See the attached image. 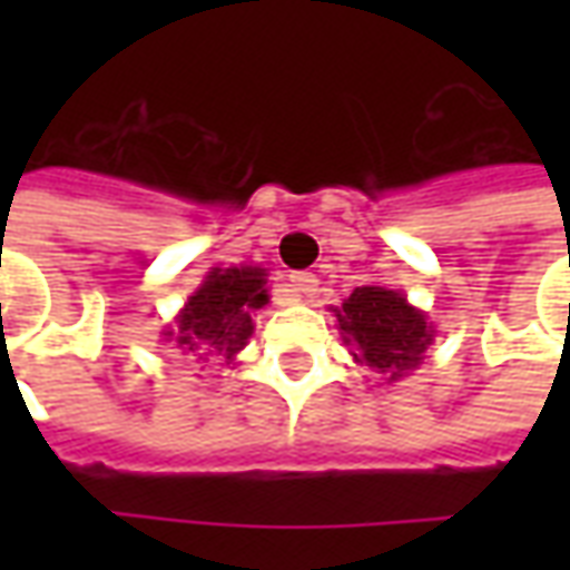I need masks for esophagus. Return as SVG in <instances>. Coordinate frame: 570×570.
<instances>
[{"label":"esophagus","mask_w":570,"mask_h":570,"mask_svg":"<svg viewBox=\"0 0 570 570\" xmlns=\"http://www.w3.org/2000/svg\"><path fill=\"white\" fill-rule=\"evenodd\" d=\"M289 293H296L298 298L314 296V293H317V277L311 272L289 274Z\"/></svg>","instance_id":"34e87169"}]
</instances>
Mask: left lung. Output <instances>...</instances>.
Returning <instances> with one entry per match:
<instances>
[{
	"label": "left lung",
	"mask_w": 570,
	"mask_h": 570,
	"mask_svg": "<svg viewBox=\"0 0 570 570\" xmlns=\"http://www.w3.org/2000/svg\"><path fill=\"white\" fill-rule=\"evenodd\" d=\"M333 311L354 360L387 384L419 370L433 342L424 311L412 308L403 293L387 286H357Z\"/></svg>",
	"instance_id": "8db88e82"
}]
</instances>
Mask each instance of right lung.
I'll use <instances>...</instances> for the list:
<instances>
[{
	"instance_id": "right-lung-1",
	"label": "right lung",
	"mask_w": 570,
	"mask_h": 570,
	"mask_svg": "<svg viewBox=\"0 0 570 570\" xmlns=\"http://www.w3.org/2000/svg\"><path fill=\"white\" fill-rule=\"evenodd\" d=\"M262 305H268L265 268H213L195 296H188L174 326L164 330V342H174L195 363L232 360L253 335V311Z\"/></svg>"
}]
</instances>
